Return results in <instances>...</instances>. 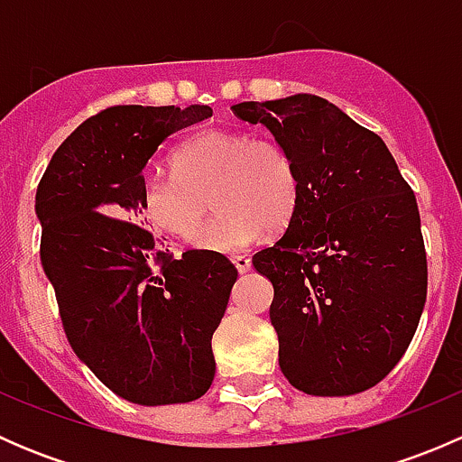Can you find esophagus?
Wrapping results in <instances>:
<instances>
[{
  "label": "esophagus",
  "mask_w": 462,
  "mask_h": 462,
  "mask_svg": "<svg viewBox=\"0 0 462 462\" xmlns=\"http://www.w3.org/2000/svg\"><path fill=\"white\" fill-rule=\"evenodd\" d=\"M232 263H235V268L239 270V273H248L250 270V257H245V254H236V257H232Z\"/></svg>",
  "instance_id": "esophagus-1"
}]
</instances>
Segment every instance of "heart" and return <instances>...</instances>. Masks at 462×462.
<instances>
[{"instance_id":"b5f03b06","label":"heart","mask_w":462,"mask_h":462,"mask_svg":"<svg viewBox=\"0 0 462 462\" xmlns=\"http://www.w3.org/2000/svg\"><path fill=\"white\" fill-rule=\"evenodd\" d=\"M171 165L176 179H143V218L153 230L185 241L199 234L194 244L209 253H239L263 230L282 232L300 205L297 162L274 138L208 129L180 144ZM209 196L219 214L202 231Z\"/></svg>"}]
</instances>
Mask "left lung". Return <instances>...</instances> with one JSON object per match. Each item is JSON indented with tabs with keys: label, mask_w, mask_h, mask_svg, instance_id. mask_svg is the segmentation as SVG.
Returning a JSON list of instances; mask_svg holds the SVG:
<instances>
[{
	"label": "left lung",
	"mask_w": 462,
	"mask_h": 462,
	"mask_svg": "<svg viewBox=\"0 0 462 462\" xmlns=\"http://www.w3.org/2000/svg\"><path fill=\"white\" fill-rule=\"evenodd\" d=\"M292 153L301 197L282 239L253 257L270 279L279 366L310 395L389 375L427 300L420 212L384 141L313 93L232 106Z\"/></svg>",
	"instance_id": "8db88e82"
}]
</instances>
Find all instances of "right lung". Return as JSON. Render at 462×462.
I'll return each instance as SVG.
<instances>
[{"label":"right lung","instance_id":"1","mask_svg":"<svg viewBox=\"0 0 462 462\" xmlns=\"http://www.w3.org/2000/svg\"><path fill=\"white\" fill-rule=\"evenodd\" d=\"M208 105H125L85 120L51 158L35 194L40 259L73 353L129 402H192L217 371L212 335L236 268L223 254L171 259L143 223V170Z\"/></svg>","mask_w":462,"mask_h":462}]
</instances>
